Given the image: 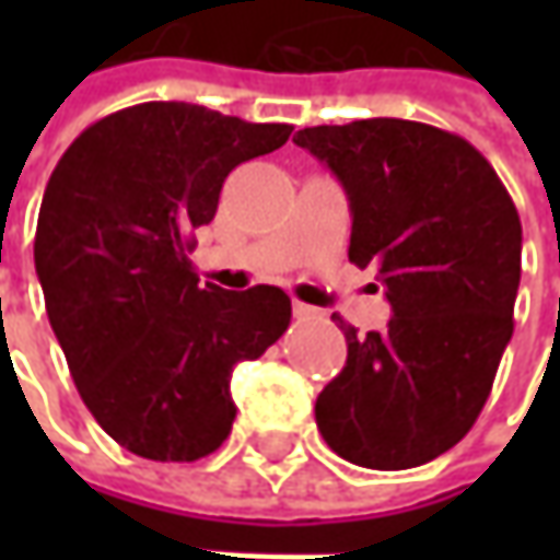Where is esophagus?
<instances>
[{
    "mask_svg": "<svg viewBox=\"0 0 560 560\" xmlns=\"http://www.w3.org/2000/svg\"><path fill=\"white\" fill-rule=\"evenodd\" d=\"M292 314H295L299 320H308V317H320V312H317V308H312V305H305V302H292Z\"/></svg>",
    "mask_w": 560,
    "mask_h": 560,
    "instance_id": "34e87169",
    "label": "esophagus"
}]
</instances>
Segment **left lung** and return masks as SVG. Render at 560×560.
Returning a JSON list of instances; mask_svg holds the SVG:
<instances>
[{
  "instance_id": "8db88e82",
  "label": "left lung",
  "mask_w": 560,
  "mask_h": 560,
  "mask_svg": "<svg viewBox=\"0 0 560 560\" xmlns=\"http://www.w3.org/2000/svg\"><path fill=\"white\" fill-rule=\"evenodd\" d=\"M342 184L349 261L376 270L393 317L361 336L339 320L346 368L314 418L339 458L405 470L440 458L480 418L514 330L521 218L492 164L462 137L401 118L292 137Z\"/></svg>"
}]
</instances>
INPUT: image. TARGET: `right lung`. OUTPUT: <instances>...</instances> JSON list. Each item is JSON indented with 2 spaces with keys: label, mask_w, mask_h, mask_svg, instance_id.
I'll return each instance as SVG.
<instances>
[{
  "label": "right lung",
  "mask_w": 560,
  "mask_h": 560,
  "mask_svg": "<svg viewBox=\"0 0 560 560\" xmlns=\"http://www.w3.org/2000/svg\"><path fill=\"white\" fill-rule=\"evenodd\" d=\"M189 102L96 120L55 164L33 261L55 339L98 427L149 462H199L236 418L230 376L287 334L290 295L199 283L192 230L236 164L290 140Z\"/></svg>",
  "instance_id": "obj_1"
}]
</instances>
